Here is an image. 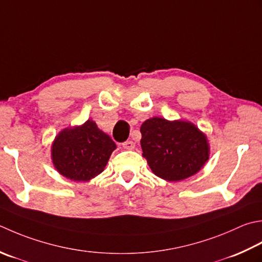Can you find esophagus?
I'll list each match as a JSON object with an SVG mask.
<instances>
[{
    "mask_svg": "<svg viewBox=\"0 0 262 262\" xmlns=\"http://www.w3.org/2000/svg\"><path fill=\"white\" fill-rule=\"evenodd\" d=\"M122 147L126 148V150H133L135 147V143L133 141H126L122 143Z\"/></svg>",
    "mask_w": 262,
    "mask_h": 262,
    "instance_id": "1",
    "label": "esophagus"
}]
</instances>
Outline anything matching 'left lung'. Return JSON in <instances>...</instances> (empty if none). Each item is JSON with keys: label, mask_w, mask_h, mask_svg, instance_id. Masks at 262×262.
Listing matches in <instances>:
<instances>
[{"label": "left lung", "mask_w": 262, "mask_h": 262, "mask_svg": "<svg viewBox=\"0 0 262 262\" xmlns=\"http://www.w3.org/2000/svg\"><path fill=\"white\" fill-rule=\"evenodd\" d=\"M143 157L158 177L183 181L196 173L208 160L207 137L187 121L151 118L141 126Z\"/></svg>", "instance_id": "1"}]
</instances>
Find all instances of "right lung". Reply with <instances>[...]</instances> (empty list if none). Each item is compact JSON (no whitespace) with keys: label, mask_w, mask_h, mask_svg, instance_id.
<instances>
[{"label":"right lung","mask_w":262,"mask_h":262,"mask_svg":"<svg viewBox=\"0 0 262 262\" xmlns=\"http://www.w3.org/2000/svg\"><path fill=\"white\" fill-rule=\"evenodd\" d=\"M116 143L87 120L83 126L67 128L52 145L53 163L61 175L76 182L90 181L103 171Z\"/></svg>","instance_id":"right-lung-1"}]
</instances>
